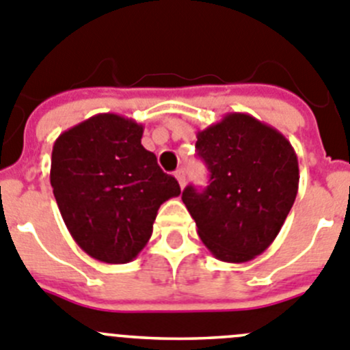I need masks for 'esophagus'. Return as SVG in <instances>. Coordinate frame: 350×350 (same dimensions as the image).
I'll return each instance as SVG.
<instances>
[{
  "mask_svg": "<svg viewBox=\"0 0 350 350\" xmlns=\"http://www.w3.org/2000/svg\"><path fill=\"white\" fill-rule=\"evenodd\" d=\"M174 176H176V179H178V183H179V187H185V179H187V176H185V171H183V169H178V171L174 172Z\"/></svg>",
  "mask_w": 350,
  "mask_h": 350,
  "instance_id": "1",
  "label": "esophagus"
}]
</instances>
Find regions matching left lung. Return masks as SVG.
<instances>
[{
  "instance_id": "8db88e82",
  "label": "left lung",
  "mask_w": 350,
  "mask_h": 350,
  "mask_svg": "<svg viewBox=\"0 0 350 350\" xmlns=\"http://www.w3.org/2000/svg\"><path fill=\"white\" fill-rule=\"evenodd\" d=\"M195 148L209 185L187 187L181 198L198 237L218 260H253L281 232L297 198V153L277 129L247 113H226L198 131Z\"/></svg>"
}]
</instances>
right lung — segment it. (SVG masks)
<instances>
[{"label": "right lung", "instance_id": "add662e5", "mask_svg": "<svg viewBox=\"0 0 350 350\" xmlns=\"http://www.w3.org/2000/svg\"><path fill=\"white\" fill-rule=\"evenodd\" d=\"M143 131L131 118L99 113L53 143L50 185L62 219L85 253L111 265L143 251L159 207L181 193L141 144Z\"/></svg>", "mask_w": 350, "mask_h": 350}]
</instances>
